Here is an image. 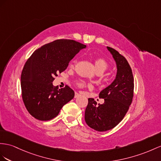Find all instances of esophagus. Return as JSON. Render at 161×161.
<instances>
[{"mask_svg": "<svg viewBox=\"0 0 161 161\" xmlns=\"http://www.w3.org/2000/svg\"><path fill=\"white\" fill-rule=\"evenodd\" d=\"M80 94H78L77 92H75V98H77V97H80Z\"/></svg>", "mask_w": 161, "mask_h": 161, "instance_id": "34e87169", "label": "esophagus"}]
</instances>
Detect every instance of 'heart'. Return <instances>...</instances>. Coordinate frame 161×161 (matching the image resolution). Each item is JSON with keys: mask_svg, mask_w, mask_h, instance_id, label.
Masks as SVG:
<instances>
[{"mask_svg": "<svg viewBox=\"0 0 161 161\" xmlns=\"http://www.w3.org/2000/svg\"><path fill=\"white\" fill-rule=\"evenodd\" d=\"M94 67H95L96 71L98 73H102L103 72H104L108 69L109 65H108V62H107L104 58H101V57L97 58L94 60ZM76 63H77V60L75 59L72 60L71 64H70V67L71 68H73L75 66ZM75 83V86L79 88H84L87 86V84H86L84 81L81 80H76Z\"/></svg>", "mask_w": 161, "mask_h": 161, "instance_id": "obj_1", "label": "heart"}]
</instances>
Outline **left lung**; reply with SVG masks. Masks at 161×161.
<instances>
[{
  "label": "left lung",
  "mask_w": 161,
  "mask_h": 161,
  "mask_svg": "<svg viewBox=\"0 0 161 161\" xmlns=\"http://www.w3.org/2000/svg\"><path fill=\"white\" fill-rule=\"evenodd\" d=\"M117 64V75L111 85L103 90L99 98L103 104H98L89 98L85 110V121L94 130L106 131L120 123L129 109L133 98L134 78L126 59L116 49L108 47Z\"/></svg>",
  "instance_id": "8db88e82"
}]
</instances>
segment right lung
<instances>
[{"mask_svg": "<svg viewBox=\"0 0 161 161\" xmlns=\"http://www.w3.org/2000/svg\"><path fill=\"white\" fill-rule=\"evenodd\" d=\"M86 45L72 39H57L32 53L21 74L22 97L26 109L39 120H52L75 95L69 86L59 89L52 81Z\"/></svg>", "mask_w": 161, "mask_h": 161, "instance_id": "right-lung-1", "label": "right lung"}]
</instances>
